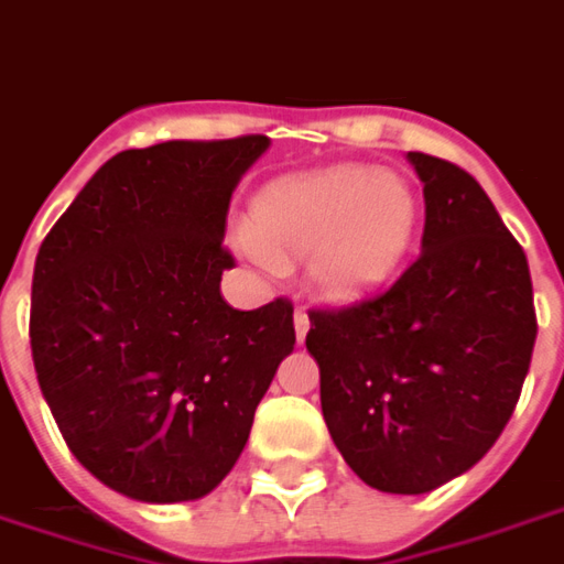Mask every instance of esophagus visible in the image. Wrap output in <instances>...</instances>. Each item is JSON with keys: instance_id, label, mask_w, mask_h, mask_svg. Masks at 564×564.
<instances>
[{"instance_id": "esophagus-1", "label": "esophagus", "mask_w": 564, "mask_h": 564, "mask_svg": "<svg viewBox=\"0 0 564 564\" xmlns=\"http://www.w3.org/2000/svg\"><path fill=\"white\" fill-rule=\"evenodd\" d=\"M293 325H295V340L304 344V337H307V332H311V319H307V314H304L302 307H295Z\"/></svg>"}]
</instances>
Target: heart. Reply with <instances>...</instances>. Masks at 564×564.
Wrapping results in <instances>:
<instances>
[{
	"label": "heart",
	"instance_id": "b5f03b06",
	"mask_svg": "<svg viewBox=\"0 0 564 564\" xmlns=\"http://www.w3.org/2000/svg\"><path fill=\"white\" fill-rule=\"evenodd\" d=\"M415 229L410 178L344 164L269 182L250 203L239 248L262 265L304 257L307 286L323 302L358 304L398 274Z\"/></svg>",
	"mask_w": 564,
	"mask_h": 564
}]
</instances>
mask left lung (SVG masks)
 <instances>
[{"label": "left lung", "mask_w": 564, "mask_h": 564, "mask_svg": "<svg viewBox=\"0 0 564 564\" xmlns=\"http://www.w3.org/2000/svg\"><path fill=\"white\" fill-rule=\"evenodd\" d=\"M424 185L421 257L388 293L314 311L323 419L382 494H431L494 448L529 373L538 323L523 248L466 170L410 152Z\"/></svg>", "instance_id": "8db88e82"}]
</instances>
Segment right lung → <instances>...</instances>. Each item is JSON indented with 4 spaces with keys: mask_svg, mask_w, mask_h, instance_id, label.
<instances>
[{
    "mask_svg": "<svg viewBox=\"0 0 564 564\" xmlns=\"http://www.w3.org/2000/svg\"><path fill=\"white\" fill-rule=\"evenodd\" d=\"M269 137L110 158L37 250L32 361L70 454L116 494L194 502L236 466L293 352L286 299L236 311L224 229Z\"/></svg>",
    "mask_w": 564,
    "mask_h": 564,
    "instance_id": "right-lung-1",
    "label": "right lung"
}]
</instances>
